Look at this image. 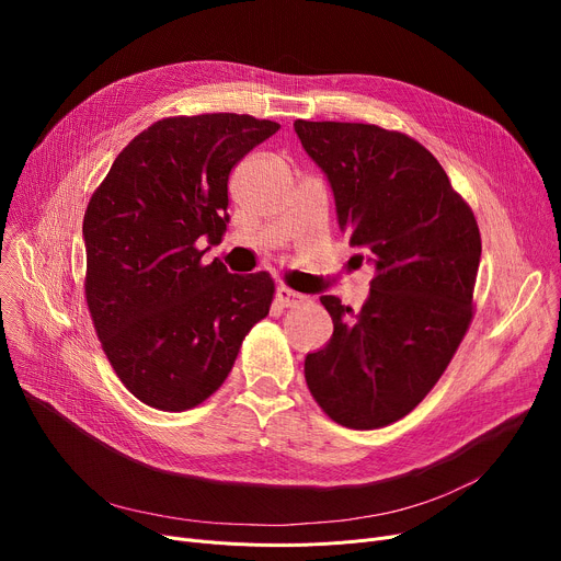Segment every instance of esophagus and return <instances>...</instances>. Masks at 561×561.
<instances>
[{
  "label": "esophagus",
  "mask_w": 561,
  "mask_h": 561,
  "mask_svg": "<svg viewBox=\"0 0 561 561\" xmlns=\"http://www.w3.org/2000/svg\"><path fill=\"white\" fill-rule=\"evenodd\" d=\"M275 300H277L282 307L293 309V307H300V305H305L309 298H307V296H302V293H296L293 288H288V286H279V288H277V293H275Z\"/></svg>",
  "instance_id": "obj_1"
}]
</instances>
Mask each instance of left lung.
<instances>
[{
	"label": "left lung",
	"mask_w": 561,
	"mask_h": 561,
	"mask_svg": "<svg viewBox=\"0 0 561 561\" xmlns=\"http://www.w3.org/2000/svg\"><path fill=\"white\" fill-rule=\"evenodd\" d=\"M293 127L328 174L341 231L375 263L359 313L320 298L334 334L307 355V387L334 423L385 427L434 389L473 320L480 227L446 170L407 134L362 123Z\"/></svg>",
	"instance_id": "obj_1"
}]
</instances>
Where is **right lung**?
Returning <instances> with one entry per match:
<instances>
[{
  "label": "right lung",
  "instance_id": "1",
  "mask_svg": "<svg viewBox=\"0 0 561 561\" xmlns=\"http://www.w3.org/2000/svg\"><path fill=\"white\" fill-rule=\"evenodd\" d=\"M279 129L239 113L163 117L113 161L83 216L85 302L106 359L145 404L186 411L216 393L273 305L268 273L202 263L227 229V182Z\"/></svg>",
  "mask_w": 561,
  "mask_h": 561
}]
</instances>
